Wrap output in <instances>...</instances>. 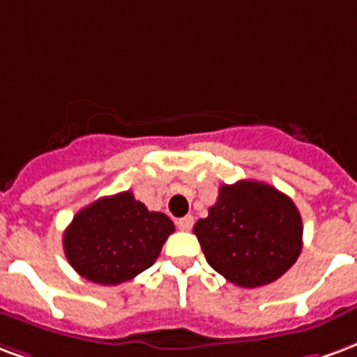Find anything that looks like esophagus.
Listing matches in <instances>:
<instances>
[{"mask_svg":"<svg viewBox=\"0 0 357 357\" xmlns=\"http://www.w3.org/2000/svg\"><path fill=\"white\" fill-rule=\"evenodd\" d=\"M176 226H178V230H182V232H188V230H192V226H194V217L192 215H186V217H182L176 220Z\"/></svg>","mask_w":357,"mask_h":357,"instance_id":"1","label":"esophagus"}]
</instances>
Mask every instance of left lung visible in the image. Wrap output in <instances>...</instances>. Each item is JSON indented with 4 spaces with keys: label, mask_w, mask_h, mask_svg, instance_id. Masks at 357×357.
<instances>
[{
    "label": "left lung",
    "mask_w": 357,
    "mask_h": 357,
    "mask_svg": "<svg viewBox=\"0 0 357 357\" xmlns=\"http://www.w3.org/2000/svg\"><path fill=\"white\" fill-rule=\"evenodd\" d=\"M194 234L213 270L239 287L282 278L303 249V218L293 199L270 184H222Z\"/></svg>",
    "instance_id": "1"
}]
</instances>
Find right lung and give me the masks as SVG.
<instances>
[{"label": "right lung", "mask_w": 357, "mask_h": 357, "mask_svg": "<svg viewBox=\"0 0 357 357\" xmlns=\"http://www.w3.org/2000/svg\"><path fill=\"white\" fill-rule=\"evenodd\" d=\"M175 232L171 218L148 211L132 192L83 207L64 232V253L77 274L98 285H118L144 272Z\"/></svg>", "instance_id": "1"}]
</instances>
